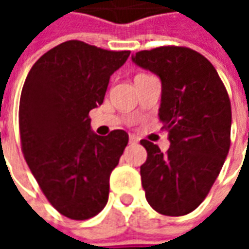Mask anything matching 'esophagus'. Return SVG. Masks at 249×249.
I'll return each instance as SVG.
<instances>
[{"label": "esophagus", "mask_w": 249, "mask_h": 249, "mask_svg": "<svg viewBox=\"0 0 249 249\" xmlns=\"http://www.w3.org/2000/svg\"><path fill=\"white\" fill-rule=\"evenodd\" d=\"M129 142L130 144H137V142H139V139H137L136 136H133V134H131V136L129 137Z\"/></svg>", "instance_id": "esophagus-1"}]
</instances>
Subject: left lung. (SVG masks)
<instances>
[{
	"mask_svg": "<svg viewBox=\"0 0 249 249\" xmlns=\"http://www.w3.org/2000/svg\"><path fill=\"white\" fill-rule=\"evenodd\" d=\"M133 62L162 82L159 119L170 141L166 154L148 140L140 141L147 149L140 167L145 198L162 215H187L205 199L229 154V94L213 65L187 47L139 51Z\"/></svg>",
	"mask_w": 249,
	"mask_h": 249,
	"instance_id": "left-lung-1",
	"label": "left lung"
}]
</instances>
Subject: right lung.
I'll list each match as a JSON object with an SVG mask.
<instances>
[{"mask_svg": "<svg viewBox=\"0 0 249 249\" xmlns=\"http://www.w3.org/2000/svg\"><path fill=\"white\" fill-rule=\"evenodd\" d=\"M129 55L65 41L34 63L23 84L19 131L24 159L48 202L73 220L105 208L110 173L129 142L124 130L97 136L89 116Z\"/></svg>", "mask_w": 249, "mask_h": 249, "instance_id": "add662e5", "label": "right lung"}]
</instances>
